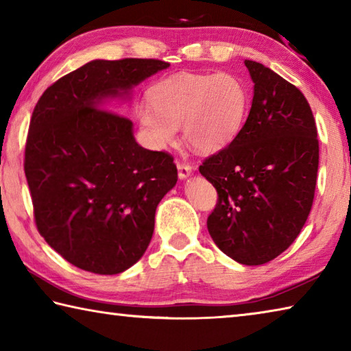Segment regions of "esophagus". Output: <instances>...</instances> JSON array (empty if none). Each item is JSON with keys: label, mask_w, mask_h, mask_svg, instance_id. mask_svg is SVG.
I'll list each match as a JSON object with an SVG mask.
<instances>
[{"label": "esophagus", "mask_w": 351, "mask_h": 351, "mask_svg": "<svg viewBox=\"0 0 351 351\" xmlns=\"http://www.w3.org/2000/svg\"><path fill=\"white\" fill-rule=\"evenodd\" d=\"M192 171H193L192 165L178 162V176H180V180H186V178L190 176V173H192Z\"/></svg>", "instance_id": "34e87169"}]
</instances>
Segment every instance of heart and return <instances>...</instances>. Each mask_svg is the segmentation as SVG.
I'll return each instance as SVG.
<instances>
[{"mask_svg":"<svg viewBox=\"0 0 351 351\" xmlns=\"http://www.w3.org/2000/svg\"><path fill=\"white\" fill-rule=\"evenodd\" d=\"M138 111L142 132L153 148L173 144L176 127L198 153L229 147L245 127L249 93L241 79L229 74H176L159 80Z\"/></svg>","mask_w":351,"mask_h":351,"instance_id":"1","label":"heart"}]
</instances>
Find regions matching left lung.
Instances as JSON below:
<instances>
[{
  "label": "left lung",
  "instance_id": "1",
  "mask_svg": "<svg viewBox=\"0 0 351 351\" xmlns=\"http://www.w3.org/2000/svg\"><path fill=\"white\" fill-rule=\"evenodd\" d=\"M254 97L241 133L199 165L218 192L207 218L212 240L241 265L274 260L310 215L319 141L310 104L265 64L245 60Z\"/></svg>",
  "mask_w": 351,
  "mask_h": 351
}]
</instances>
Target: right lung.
I'll return each instance as SVG.
<instances>
[{"mask_svg": "<svg viewBox=\"0 0 351 351\" xmlns=\"http://www.w3.org/2000/svg\"><path fill=\"white\" fill-rule=\"evenodd\" d=\"M153 58L93 60L43 93L25 152L38 232L83 271L112 276L150 245L154 213L175 187L173 158L134 139L133 122L108 111L148 77L167 69Z\"/></svg>", "mask_w": 351, "mask_h": 351, "instance_id": "1", "label": "right lung"}]
</instances>
